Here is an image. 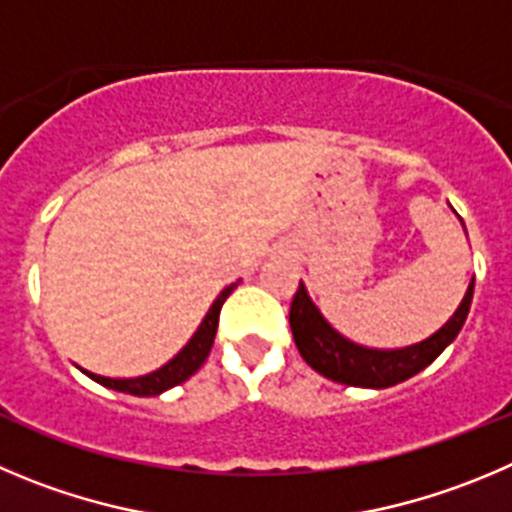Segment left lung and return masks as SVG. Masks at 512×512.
<instances>
[{"mask_svg":"<svg viewBox=\"0 0 512 512\" xmlns=\"http://www.w3.org/2000/svg\"><path fill=\"white\" fill-rule=\"evenodd\" d=\"M472 290H475V278L467 285L465 298L457 305L450 321L424 341L404 348H369L338 333L323 318L318 305L310 300L308 290L300 280V288L290 305V331H293L295 346L305 358V364L321 376L346 386L386 389V386L401 384L427 369L434 358L455 341L457 333L465 326L467 313H470Z\"/></svg>","mask_w":512,"mask_h":512,"instance_id":"8db88e82","label":"left lung"}]
</instances>
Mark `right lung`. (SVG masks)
<instances>
[{"mask_svg": "<svg viewBox=\"0 0 512 512\" xmlns=\"http://www.w3.org/2000/svg\"><path fill=\"white\" fill-rule=\"evenodd\" d=\"M240 285V280L222 290L217 295V300L212 303V308L207 310L204 315V321L199 323V328L194 331V336L186 341V346L171 358L169 364H164L161 369L151 371L146 376H136V379H111V376H98L90 374V371L83 369V374H88L90 379L98 381L100 386L113 391H123V394H133V396H159L164 391H169L171 386H179L181 381H186L189 376L197 374L202 369V364L207 361L209 351H212L214 336H217V326H219V310H222L224 300L232 295V290Z\"/></svg>", "mask_w": 512, "mask_h": 512, "instance_id": "right-lung-1", "label": "right lung"}]
</instances>
